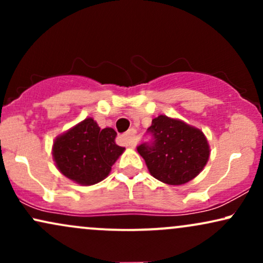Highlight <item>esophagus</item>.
Wrapping results in <instances>:
<instances>
[{
	"label": "esophagus",
	"instance_id": "esophagus-1",
	"mask_svg": "<svg viewBox=\"0 0 263 263\" xmlns=\"http://www.w3.org/2000/svg\"><path fill=\"white\" fill-rule=\"evenodd\" d=\"M123 141H125L126 146L129 148H135L136 142H137V136H136V129L131 128L126 135H123Z\"/></svg>",
	"mask_w": 263,
	"mask_h": 263
}]
</instances>
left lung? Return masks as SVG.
I'll use <instances>...</instances> for the list:
<instances>
[{
	"mask_svg": "<svg viewBox=\"0 0 263 263\" xmlns=\"http://www.w3.org/2000/svg\"><path fill=\"white\" fill-rule=\"evenodd\" d=\"M148 131L152 144L142 143L138 153L151 176L170 185H182L194 179L209 161L210 146L201 129L179 119L159 115Z\"/></svg>",
	"mask_w": 263,
	"mask_h": 263,
	"instance_id": "left-lung-1",
	"label": "left lung"
}]
</instances>
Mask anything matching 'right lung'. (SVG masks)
Returning a JSON list of instances; mask_svg holds the SVG:
<instances>
[{
  "label": "right lung",
  "instance_id": "1",
  "mask_svg": "<svg viewBox=\"0 0 263 263\" xmlns=\"http://www.w3.org/2000/svg\"><path fill=\"white\" fill-rule=\"evenodd\" d=\"M116 131L100 128L92 117L57 136L52 155L63 176L80 185H93L111 172L125 148L116 144Z\"/></svg>",
  "mask_w": 263,
  "mask_h": 263
}]
</instances>
